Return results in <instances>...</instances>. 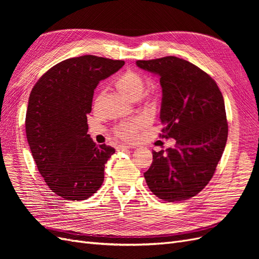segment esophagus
Listing matches in <instances>:
<instances>
[{
    "instance_id": "esophagus-1",
    "label": "esophagus",
    "mask_w": 259,
    "mask_h": 259,
    "mask_svg": "<svg viewBox=\"0 0 259 259\" xmlns=\"http://www.w3.org/2000/svg\"><path fill=\"white\" fill-rule=\"evenodd\" d=\"M131 146H126V145H117L116 150L117 151H123V150H127V149H131Z\"/></svg>"
}]
</instances>
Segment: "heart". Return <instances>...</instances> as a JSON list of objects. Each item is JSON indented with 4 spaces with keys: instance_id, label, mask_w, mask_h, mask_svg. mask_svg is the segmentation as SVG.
<instances>
[{
    "instance_id": "b5f03b06",
    "label": "heart",
    "mask_w": 259,
    "mask_h": 259,
    "mask_svg": "<svg viewBox=\"0 0 259 259\" xmlns=\"http://www.w3.org/2000/svg\"><path fill=\"white\" fill-rule=\"evenodd\" d=\"M115 86L124 96H126L132 100H137L143 95L145 91V80L139 73L130 70V71L123 73L117 79ZM101 96H103V94L100 93L98 99H100ZM150 100L151 98H149V101ZM143 120L139 119L123 122L117 125L114 130V133L117 137L123 140H133L137 136V133L143 127Z\"/></svg>"
}]
</instances>
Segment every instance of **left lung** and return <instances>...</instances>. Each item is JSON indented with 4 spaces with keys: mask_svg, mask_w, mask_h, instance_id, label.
<instances>
[{
    "mask_svg": "<svg viewBox=\"0 0 259 259\" xmlns=\"http://www.w3.org/2000/svg\"><path fill=\"white\" fill-rule=\"evenodd\" d=\"M136 65L160 76V136L176 139L175 148L152 151L146 183L163 201L190 199L208 184L225 150L228 123L222 92L206 72L182 58L137 60Z\"/></svg>",
    "mask_w": 259,
    "mask_h": 259,
    "instance_id": "left-lung-1",
    "label": "left lung"
}]
</instances>
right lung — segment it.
Segmentation results:
<instances>
[{"mask_svg":"<svg viewBox=\"0 0 259 259\" xmlns=\"http://www.w3.org/2000/svg\"><path fill=\"white\" fill-rule=\"evenodd\" d=\"M124 66L94 55L69 58L44 73L30 93L26 134L38 171L65 200H86L104 183L114 148L97 146L88 134L86 114L94 91Z\"/></svg>","mask_w":259,"mask_h":259,"instance_id":"1","label":"right lung"}]
</instances>
